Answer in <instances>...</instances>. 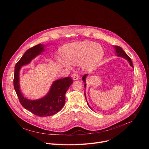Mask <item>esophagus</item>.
<instances>
[{
  "instance_id": "34e87169",
  "label": "esophagus",
  "mask_w": 149,
  "mask_h": 149,
  "mask_svg": "<svg viewBox=\"0 0 149 149\" xmlns=\"http://www.w3.org/2000/svg\"><path fill=\"white\" fill-rule=\"evenodd\" d=\"M72 78H73V80L76 81V80L78 79V78H79V76H78V75H77V74H74V75H73V76H72Z\"/></svg>"
}]
</instances>
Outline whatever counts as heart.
I'll return each instance as SVG.
<instances>
[{"label":"heart","instance_id":"b5f03b06","mask_svg":"<svg viewBox=\"0 0 149 149\" xmlns=\"http://www.w3.org/2000/svg\"><path fill=\"white\" fill-rule=\"evenodd\" d=\"M61 53L65 59L58 58L62 66L71 68V64L80 66L84 71L95 69L104 56V51L101 46L93 42H78L67 44L61 48Z\"/></svg>","mask_w":149,"mask_h":149}]
</instances>
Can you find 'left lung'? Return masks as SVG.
<instances>
[{
  "mask_svg": "<svg viewBox=\"0 0 149 149\" xmlns=\"http://www.w3.org/2000/svg\"><path fill=\"white\" fill-rule=\"evenodd\" d=\"M114 49H115L116 54L117 56H120V57L124 58H125V59H127V61H129V63H130V66H131V67H132L133 68H134V67H133V63H132V59H131V58H130L128 55H127V54L124 51V50H123V49L120 47H118V46H114ZM87 75H88V74L84 75L82 77V81H83L85 83H86V77H87ZM84 87H85V88L86 87V84H84ZM84 95H85V97H86V93H84ZM86 100H87V99H86ZM87 102L88 105L89 106V107L91 109V108L90 107V105H89V104H88V103L87 101Z\"/></svg>",
  "mask_w": 149,
  "mask_h": 149,
  "instance_id": "1",
  "label": "left lung"
}]
</instances>
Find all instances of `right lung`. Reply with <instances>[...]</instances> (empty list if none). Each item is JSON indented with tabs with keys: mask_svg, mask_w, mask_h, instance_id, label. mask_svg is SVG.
<instances>
[{
	"mask_svg": "<svg viewBox=\"0 0 149 149\" xmlns=\"http://www.w3.org/2000/svg\"><path fill=\"white\" fill-rule=\"evenodd\" d=\"M45 45L38 44L28 49L15 67L14 88L23 107L39 117L51 116L59 112L65 102V94L73 82L70 77L55 81L48 94L38 100H29L22 95L19 87V71L21 67L28 64L36 56L44 51Z\"/></svg>",
	"mask_w": 149,
	"mask_h": 149,
	"instance_id": "right-lung-1",
	"label": "right lung"
}]
</instances>
